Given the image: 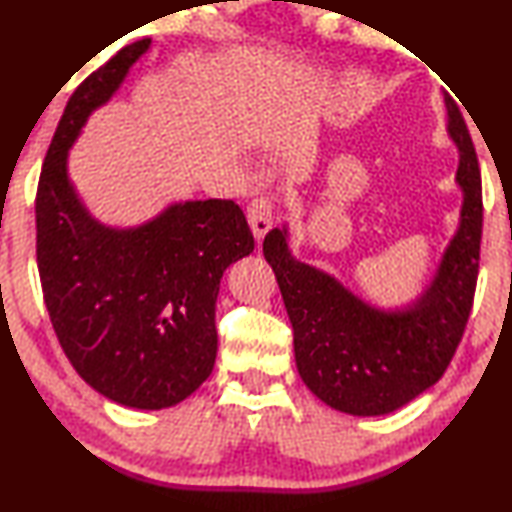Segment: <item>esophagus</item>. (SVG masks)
Segmentation results:
<instances>
[{"mask_svg": "<svg viewBox=\"0 0 512 512\" xmlns=\"http://www.w3.org/2000/svg\"><path fill=\"white\" fill-rule=\"evenodd\" d=\"M247 219L256 240H263L265 233L272 228V219H275V207H272V200L268 195H261V198H254L249 202Z\"/></svg>", "mask_w": 512, "mask_h": 512, "instance_id": "esophagus-1", "label": "esophagus"}]
</instances>
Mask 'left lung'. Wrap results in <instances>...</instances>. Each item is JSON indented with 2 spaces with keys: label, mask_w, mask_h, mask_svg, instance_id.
I'll list each match as a JSON object with an SVG mask.
<instances>
[{
  "label": "left lung",
  "mask_w": 512,
  "mask_h": 512,
  "mask_svg": "<svg viewBox=\"0 0 512 512\" xmlns=\"http://www.w3.org/2000/svg\"><path fill=\"white\" fill-rule=\"evenodd\" d=\"M447 132L459 149L461 219L431 284L401 310H377L324 270L289 251V230L263 240L293 326L298 373L314 396L356 417L387 415L433 387L464 335L478 284L482 240L480 167L464 116L445 97Z\"/></svg>",
  "instance_id": "left-lung-1"
}]
</instances>
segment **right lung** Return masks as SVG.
Instances as JSON below:
<instances>
[{
    "label": "right lung",
    "instance_id": "right-lung-1",
    "mask_svg": "<svg viewBox=\"0 0 512 512\" xmlns=\"http://www.w3.org/2000/svg\"><path fill=\"white\" fill-rule=\"evenodd\" d=\"M149 44L121 48L69 97L34 212L44 303L69 363L109 401L163 410L212 375L221 277L254 235L233 200L174 202L142 226L109 228L76 195L69 149Z\"/></svg>",
    "mask_w": 512,
    "mask_h": 512
}]
</instances>
